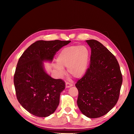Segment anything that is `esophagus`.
<instances>
[{"mask_svg":"<svg viewBox=\"0 0 134 134\" xmlns=\"http://www.w3.org/2000/svg\"><path fill=\"white\" fill-rule=\"evenodd\" d=\"M65 85H66V88H70L73 86V84L71 83H69V82H66Z\"/></svg>","mask_w":134,"mask_h":134,"instance_id":"1","label":"esophagus"}]
</instances>
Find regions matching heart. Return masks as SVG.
<instances>
[{"mask_svg":"<svg viewBox=\"0 0 134 134\" xmlns=\"http://www.w3.org/2000/svg\"><path fill=\"white\" fill-rule=\"evenodd\" d=\"M90 52L84 46H71L64 48L57 57V64L55 68L60 74H64L65 67L75 78L82 77L87 71Z\"/></svg>","mask_w":134,"mask_h":134,"instance_id":"1","label":"heart"}]
</instances>
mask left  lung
<instances>
[{"label":"left lung","instance_id":"left-lung-1","mask_svg":"<svg viewBox=\"0 0 134 134\" xmlns=\"http://www.w3.org/2000/svg\"><path fill=\"white\" fill-rule=\"evenodd\" d=\"M86 42L91 48V62L75 84L77 104L83 115L95 119L107 114L117 103L122 75L115 56L106 47L97 40Z\"/></svg>","mask_w":134,"mask_h":134}]
</instances>
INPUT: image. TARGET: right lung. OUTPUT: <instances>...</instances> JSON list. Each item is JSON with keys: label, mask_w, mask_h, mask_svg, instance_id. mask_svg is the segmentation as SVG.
I'll use <instances>...</instances> for the list:
<instances>
[{"label": "right lung", "mask_w": 134, "mask_h": 134, "mask_svg": "<svg viewBox=\"0 0 134 134\" xmlns=\"http://www.w3.org/2000/svg\"><path fill=\"white\" fill-rule=\"evenodd\" d=\"M70 42L40 40L28 47L19 59L14 75L16 96L21 106L34 116L47 117L59 106L65 83L48 75L43 62H52L56 52Z\"/></svg>", "instance_id": "obj_1"}]
</instances>
